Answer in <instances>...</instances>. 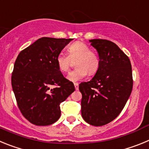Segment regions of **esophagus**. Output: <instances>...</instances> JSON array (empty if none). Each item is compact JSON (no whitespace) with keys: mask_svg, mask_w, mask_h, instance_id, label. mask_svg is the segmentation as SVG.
<instances>
[{"mask_svg":"<svg viewBox=\"0 0 149 149\" xmlns=\"http://www.w3.org/2000/svg\"><path fill=\"white\" fill-rule=\"evenodd\" d=\"M74 88H75L76 90H78V89H79V84H77V83H75V84H74Z\"/></svg>","mask_w":149,"mask_h":149,"instance_id":"obj_1","label":"esophagus"}]
</instances>
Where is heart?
<instances>
[{"instance_id": "b5f03b06", "label": "heart", "mask_w": 149, "mask_h": 149, "mask_svg": "<svg viewBox=\"0 0 149 149\" xmlns=\"http://www.w3.org/2000/svg\"><path fill=\"white\" fill-rule=\"evenodd\" d=\"M68 55L60 53L56 58V65L61 72H68L72 65V60L75 62L76 69L67 75V79L72 82H77L86 77L88 72L93 75L98 70L100 60L98 55L91 51L90 48L82 42H76L68 47Z\"/></svg>"}]
</instances>
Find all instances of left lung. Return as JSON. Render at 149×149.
I'll return each instance as SVG.
<instances>
[{
  "mask_svg": "<svg viewBox=\"0 0 149 149\" xmlns=\"http://www.w3.org/2000/svg\"><path fill=\"white\" fill-rule=\"evenodd\" d=\"M98 54L100 65L94 77L79 85L81 115L89 125L102 126L119 115L131 95L132 68L127 55L105 39H90Z\"/></svg>",
  "mask_w": 149,
  "mask_h": 149,
  "instance_id": "8db88e82",
  "label": "left lung"
}]
</instances>
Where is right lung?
I'll list each match as a JSON object with an SVG mask.
<instances>
[{
  "mask_svg": "<svg viewBox=\"0 0 149 149\" xmlns=\"http://www.w3.org/2000/svg\"><path fill=\"white\" fill-rule=\"evenodd\" d=\"M73 39L42 37L20 52L12 74V87L22 115L33 125H49L60 119V104L74 91L63 77L56 56Z\"/></svg>",
  "mask_w": 149,
  "mask_h": 149,
  "instance_id": "right-lung-1",
  "label": "right lung"
}]
</instances>
